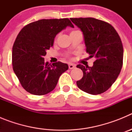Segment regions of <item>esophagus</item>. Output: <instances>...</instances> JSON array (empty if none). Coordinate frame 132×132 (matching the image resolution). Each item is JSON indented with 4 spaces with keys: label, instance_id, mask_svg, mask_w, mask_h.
Segmentation results:
<instances>
[{
    "label": "esophagus",
    "instance_id": "34e87169",
    "mask_svg": "<svg viewBox=\"0 0 132 132\" xmlns=\"http://www.w3.org/2000/svg\"><path fill=\"white\" fill-rule=\"evenodd\" d=\"M75 67V65L73 63H69V69H74Z\"/></svg>",
    "mask_w": 132,
    "mask_h": 132
}]
</instances>
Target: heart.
Here are the masks:
<instances>
[{"label":"heart","instance_id":"obj_1","mask_svg":"<svg viewBox=\"0 0 132 132\" xmlns=\"http://www.w3.org/2000/svg\"><path fill=\"white\" fill-rule=\"evenodd\" d=\"M77 31H79V30H73V31H72L71 32V34L75 33V32H77Z\"/></svg>","mask_w":132,"mask_h":132}]
</instances>
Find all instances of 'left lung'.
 <instances>
[{"label": "left lung", "instance_id": "8db88e82", "mask_svg": "<svg viewBox=\"0 0 132 132\" xmlns=\"http://www.w3.org/2000/svg\"><path fill=\"white\" fill-rule=\"evenodd\" d=\"M70 19L82 31L90 57L96 58L93 67L77 65L83 72L77 85L88 94H102L111 87L121 71L123 50L120 38L114 27L103 20L94 18Z\"/></svg>", "mask_w": 132, "mask_h": 132}]
</instances>
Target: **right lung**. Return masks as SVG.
Here are the masks:
<instances>
[{"label":"right lung","instance_id":"add662e5","mask_svg":"<svg viewBox=\"0 0 132 132\" xmlns=\"http://www.w3.org/2000/svg\"><path fill=\"white\" fill-rule=\"evenodd\" d=\"M68 26L74 27L69 18L39 20L25 26L16 37L12 47L13 70L30 94L40 96L52 92L61 75L68 69L67 64L58 61L51 65L44 58L56 35Z\"/></svg>","mask_w":132,"mask_h":132}]
</instances>
